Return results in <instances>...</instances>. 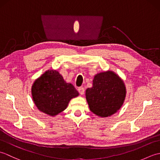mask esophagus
<instances>
[{
	"instance_id": "34e87169",
	"label": "esophagus",
	"mask_w": 160,
	"mask_h": 160,
	"mask_svg": "<svg viewBox=\"0 0 160 160\" xmlns=\"http://www.w3.org/2000/svg\"><path fill=\"white\" fill-rule=\"evenodd\" d=\"M78 91H79L80 95H83L84 93V89L83 87H80V88H78Z\"/></svg>"
}]
</instances>
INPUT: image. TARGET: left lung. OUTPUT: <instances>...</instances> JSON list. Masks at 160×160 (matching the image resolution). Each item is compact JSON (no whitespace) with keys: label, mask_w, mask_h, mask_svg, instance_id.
<instances>
[{"label":"left lung","mask_w":160,"mask_h":160,"mask_svg":"<svg viewBox=\"0 0 160 160\" xmlns=\"http://www.w3.org/2000/svg\"><path fill=\"white\" fill-rule=\"evenodd\" d=\"M127 89L123 80L113 71L95 75L93 87L85 91L90 111L100 118H107L120 109L125 100Z\"/></svg>","instance_id":"obj_1"}]
</instances>
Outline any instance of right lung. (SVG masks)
Here are the masks:
<instances>
[{
    "instance_id": "1",
    "label": "right lung",
    "mask_w": 160,
    "mask_h": 160,
    "mask_svg": "<svg viewBox=\"0 0 160 160\" xmlns=\"http://www.w3.org/2000/svg\"><path fill=\"white\" fill-rule=\"evenodd\" d=\"M32 96L40 111L54 117L65 110L70 100L79 93L72 84L66 82L58 71L48 69L33 82Z\"/></svg>"
}]
</instances>
